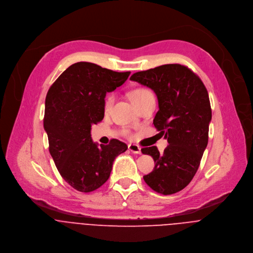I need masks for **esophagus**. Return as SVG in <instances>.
Instances as JSON below:
<instances>
[{"label": "esophagus", "instance_id": "34e87169", "mask_svg": "<svg viewBox=\"0 0 253 253\" xmlns=\"http://www.w3.org/2000/svg\"><path fill=\"white\" fill-rule=\"evenodd\" d=\"M128 149L132 153H136V154H140L141 153V148L137 144H128Z\"/></svg>", "mask_w": 253, "mask_h": 253}]
</instances>
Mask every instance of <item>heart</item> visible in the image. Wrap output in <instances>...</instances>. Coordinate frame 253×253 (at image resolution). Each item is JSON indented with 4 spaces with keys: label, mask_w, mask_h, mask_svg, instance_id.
Wrapping results in <instances>:
<instances>
[{
    "label": "heart",
    "mask_w": 253,
    "mask_h": 253,
    "mask_svg": "<svg viewBox=\"0 0 253 253\" xmlns=\"http://www.w3.org/2000/svg\"><path fill=\"white\" fill-rule=\"evenodd\" d=\"M129 97L132 101V103L136 106L138 104H140L141 102L149 99V98H154L153 94L150 90L146 89V88H136L134 90H132L129 94ZM114 104V96L113 95H109L106 97L105 101H104V111L108 112L112 106ZM123 133L126 135H129V131L127 129H124Z\"/></svg>",
    "instance_id": "1"
}]
</instances>
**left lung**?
<instances>
[{
	"label": "left lung",
	"instance_id": "8db88e82",
	"mask_svg": "<svg viewBox=\"0 0 253 253\" xmlns=\"http://www.w3.org/2000/svg\"><path fill=\"white\" fill-rule=\"evenodd\" d=\"M130 80L155 92L159 110L153 125L169 143L163 153L156 146L141 149L155 163L143 179L157 193L175 194L192 181L208 144L211 119L208 91L193 70L178 63L135 72Z\"/></svg>",
	"mask_w": 253,
	"mask_h": 253
}]
</instances>
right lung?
Returning a JSON list of instances; mask_svg holds the SVG:
<instances>
[{
  "mask_svg": "<svg viewBox=\"0 0 253 253\" xmlns=\"http://www.w3.org/2000/svg\"><path fill=\"white\" fill-rule=\"evenodd\" d=\"M129 74L77 62L47 92L43 126L49 152L62 178L79 192H93L104 185L115 158L127 149L116 138L98 146L92 141L91 126L104 119L106 93L122 86Z\"/></svg>",
  "mask_w": 253,
  "mask_h": 253,
  "instance_id": "add662e5",
  "label": "right lung"
}]
</instances>
